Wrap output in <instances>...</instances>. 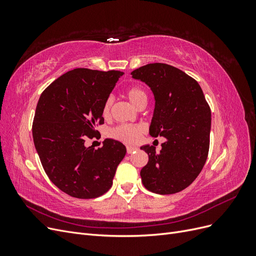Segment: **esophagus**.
I'll return each instance as SVG.
<instances>
[{
  "label": "esophagus",
  "instance_id": "34e87169",
  "mask_svg": "<svg viewBox=\"0 0 256 256\" xmlns=\"http://www.w3.org/2000/svg\"><path fill=\"white\" fill-rule=\"evenodd\" d=\"M136 150H138V147H136V146H127V152L128 154H132Z\"/></svg>",
  "mask_w": 256,
  "mask_h": 256
}]
</instances>
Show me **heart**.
I'll return each instance as SVG.
<instances>
[{"mask_svg": "<svg viewBox=\"0 0 256 256\" xmlns=\"http://www.w3.org/2000/svg\"><path fill=\"white\" fill-rule=\"evenodd\" d=\"M126 95L134 106L140 108L147 102L146 92L140 88H130L127 90ZM113 104V98L109 97L106 99L102 106V116L104 118H109ZM145 132V128L142 125H130V124H120V125L111 128L108 136L114 140L120 141L122 143L132 144L140 140L142 134Z\"/></svg>", "mask_w": 256, "mask_h": 256, "instance_id": "1", "label": "heart"}]
</instances>
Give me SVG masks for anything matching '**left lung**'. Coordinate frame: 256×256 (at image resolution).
Listing matches in <instances>:
<instances>
[{"label":"left lung","instance_id":"obj_1","mask_svg":"<svg viewBox=\"0 0 256 256\" xmlns=\"http://www.w3.org/2000/svg\"><path fill=\"white\" fill-rule=\"evenodd\" d=\"M131 74L148 85L156 100L150 134L166 138L159 152L152 145L141 147L148 154L140 173L142 182L158 194L180 192L194 182L206 162L210 108L200 84L174 66L147 64Z\"/></svg>","mask_w":256,"mask_h":256}]
</instances>
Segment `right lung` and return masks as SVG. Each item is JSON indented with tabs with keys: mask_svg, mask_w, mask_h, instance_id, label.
I'll list each match as a JSON object with an SVG mask.
<instances>
[{
	"mask_svg": "<svg viewBox=\"0 0 256 256\" xmlns=\"http://www.w3.org/2000/svg\"><path fill=\"white\" fill-rule=\"evenodd\" d=\"M122 74L76 68L53 81L38 100L32 126L35 148L49 180L72 198L104 194L125 157V145L112 138L98 150L84 145L100 134L96 126L104 124V104Z\"/></svg>",
	"mask_w": 256,
	"mask_h": 256,
	"instance_id": "right-lung-1",
	"label": "right lung"
}]
</instances>
